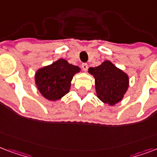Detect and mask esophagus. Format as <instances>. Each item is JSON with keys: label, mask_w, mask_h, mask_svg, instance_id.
Listing matches in <instances>:
<instances>
[{"label": "esophagus", "mask_w": 157, "mask_h": 157, "mask_svg": "<svg viewBox=\"0 0 157 157\" xmlns=\"http://www.w3.org/2000/svg\"><path fill=\"white\" fill-rule=\"evenodd\" d=\"M82 68L84 71H87V69H88V65H87V63H83L82 65Z\"/></svg>", "instance_id": "1"}]
</instances>
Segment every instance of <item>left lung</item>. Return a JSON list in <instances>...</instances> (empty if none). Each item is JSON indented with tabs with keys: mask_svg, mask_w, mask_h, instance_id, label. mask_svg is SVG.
I'll return each instance as SVG.
<instances>
[{
	"mask_svg": "<svg viewBox=\"0 0 157 157\" xmlns=\"http://www.w3.org/2000/svg\"><path fill=\"white\" fill-rule=\"evenodd\" d=\"M88 72L95 78L96 92L101 101L113 105L122 100L128 87L125 73L108 60L98 67L89 68Z\"/></svg>",
	"mask_w": 157,
	"mask_h": 157,
	"instance_id": "obj_1",
	"label": "left lung"
}]
</instances>
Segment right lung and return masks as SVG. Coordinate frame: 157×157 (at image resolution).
Instances as JSON below:
<instances>
[{"label":"right lung","mask_w":157,"mask_h":157,"mask_svg":"<svg viewBox=\"0 0 157 157\" xmlns=\"http://www.w3.org/2000/svg\"><path fill=\"white\" fill-rule=\"evenodd\" d=\"M79 70L78 66L59 59L52 65L37 70L35 76L36 84L45 98L59 100L69 92L73 76Z\"/></svg>","instance_id":"add662e5"}]
</instances>
